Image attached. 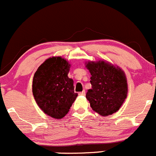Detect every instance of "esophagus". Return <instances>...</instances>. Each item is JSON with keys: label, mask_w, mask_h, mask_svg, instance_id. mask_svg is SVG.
Segmentation results:
<instances>
[{"label": "esophagus", "mask_w": 156, "mask_h": 156, "mask_svg": "<svg viewBox=\"0 0 156 156\" xmlns=\"http://www.w3.org/2000/svg\"><path fill=\"white\" fill-rule=\"evenodd\" d=\"M79 95H82V96H85V90H83V91L80 92V93H79Z\"/></svg>", "instance_id": "esophagus-1"}]
</instances>
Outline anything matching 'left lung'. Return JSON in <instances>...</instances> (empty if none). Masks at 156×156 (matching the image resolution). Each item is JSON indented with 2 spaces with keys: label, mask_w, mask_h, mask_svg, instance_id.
<instances>
[{
  "label": "left lung",
  "mask_w": 156,
  "mask_h": 156,
  "mask_svg": "<svg viewBox=\"0 0 156 156\" xmlns=\"http://www.w3.org/2000/svg\"><path fill=\"white\" fill-rule=\"evenodd\" d=\"M86 68L91 74V89L88 90L86 98L92 109L103 116L115 113L127 96L125 73L104 61L88 62Z\"/></svg>",
  "instance_id": "left-lung-1"
}]
</instances>
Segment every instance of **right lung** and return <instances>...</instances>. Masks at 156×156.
Returning a JSON list of instances; mask_svg holds the SVG:
<instances>
[{"label": "right lung", "mask_w": 156, "mask_h": 156, "mask_svg": "<svg viewBox=\"0 0 156 156\" xmlns=\"http://www.w3.org/2000/svg\"><path fill=\"white\" fill-rule=\"evenodd\" d=\"M70 65L62 57H52L38 67L33 80L36 103L46 115L62 119L69 112L78 94L68 76Z\"/></svg>", "instance_id": "obj_1"}]
</instances>
